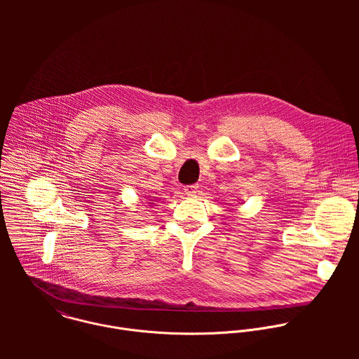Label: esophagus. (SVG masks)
<instances>
[{
  "label": "esophagus",
  "instance_id": "1",
  "mask_svg": "<svg viewBox=\"0 0 359 359\" xmlns=\"http://www.w3.org/2000/svg\"><path fill=\"white\" fill-rule=\"evenodd\" d=\"M184 192H185V195L194 196V195L198 192V185H196V184H192V185H187V187L184 188Z\"/></svg>",
  "mask_w": 359,
  "mask_h": 359
}]
</instances>
